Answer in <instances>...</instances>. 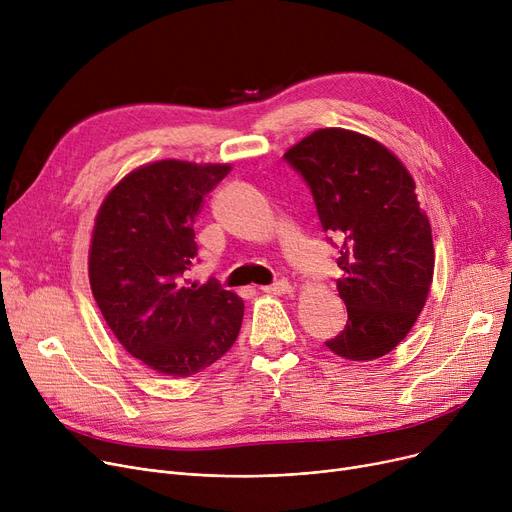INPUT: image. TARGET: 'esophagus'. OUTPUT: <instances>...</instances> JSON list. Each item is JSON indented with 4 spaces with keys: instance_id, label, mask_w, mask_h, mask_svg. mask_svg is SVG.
Segmentation results:
<instances>
[{
    "instance_id": "34e87169",
    "label": "esophagus",
    "mask_w": 512,
    "mask_h": 512,
    "mask_svg": "<svg viewBox=\"0 0 512 512\" xmlns=\"http://www.w3.org/2000/svg\"><path fill=\"white\" fill-rule=\"evenodd\" d=\"M261 290L263 292H270V294H290V292H294V288H292V284L288 280H278V282H274L270 286H261Z\"/></svg>"
}]
</instances>
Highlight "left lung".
I'll return each instance as SVG.
<instances>
[{
    "mask_svg": "<svg viewBox=\"0 0 512 512\" xmlns=\"http://www.w3.org/2000/svg\"><path fill=\"white\" fill-rule=\"evenodd\" d=\"M284 159L338 242L336 288L348 321L326 346L351 361L384 357L415 326L434 278L432 228L415 180L382 143L344 128L311 132Z\"/></svg>",
    "mask_w": 512,
    "mask_h": 512,
    "instance_id": "left-lung-1",
    "label": "left lung"
}]
</instances>
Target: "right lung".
Listing matches in <instances>:
<instances>
[{"mask_svg": "<svg viewBox=\"0 0 512 512\" xmlns=\"http://www.w3.org/2000/svg\"><path fill=\"white\" fill-rule=\"evenodd\" d=\"M228 164L161 159L124 176L99 207L89 251L97 307L126 351L188 378L234 344L245 303L218 282H182L197 257L195 218Z\"/></svg>", "mask_w": 512, "mask_h": 512, "instance_id": "obj_1", "label": "right lung"}]
</instances>
